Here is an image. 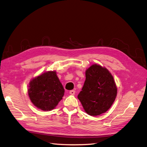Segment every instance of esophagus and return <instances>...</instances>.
Masks as SVG:
<instances>
[{
	"mask_svg": "<svg viewBox=\"0 0 147 147\" xmlns=\"http://www.w3.org/2000/svg\"><path fill=\"white\" fill-rule=\"evenodd\" d=\"M69 93H70V95H72V96H74V94H75V93H76V91L74 90H70V91Z\"/></svg>",
	"mask_w": 147,
	"mask_h": 147,
	"instance_id": "1",
	"label": "esophagus"
}]
</instances>
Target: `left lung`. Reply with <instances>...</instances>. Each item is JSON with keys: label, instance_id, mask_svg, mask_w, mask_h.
I'll use <instances>...</instances> for the list:
<instances>
[{"label": "left lung", "instance_id": "obj_1", "mask_svg": "<svg viewBox=\"0 0 147 147\" xmlns=\"http://www.w3.org/2000/svg\"><path fill=\"white\" fill-rule=\"evenodd\" d=\"M86 77L78 99L89 115H102L115 100L118 91L115 81L106 67L96 63L86 70Z\"/></svg>", "mask_w": 147, "mask_h": 147}]
</instances>
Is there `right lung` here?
I'll return each instance as SVG.
<instances>
[{
	"label": "right lung",
	"mask_w": 147,
	"mask_h": 147,
	"mask_svg": "<svg viewBox=\"0 0 147 147\" xmlns=\"http://www.w3.org/2000/svg\"><path fill=\"white\" fill-rule=\"evenodd\" d=\"M28 96L38 109L48 111L55 109L62 99L65 90L55 70L47 71L29 82Z\"/></svg>",
	"instance_id": "right-lung-1"
}]
</instances>
